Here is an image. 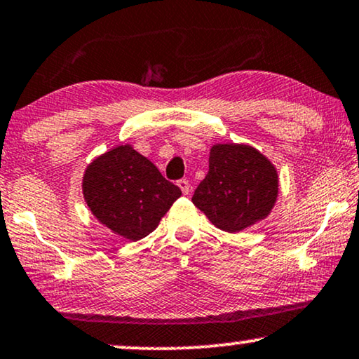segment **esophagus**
<instances>
[{"mask_svg": "<svg viewBox=\"0 0 359 359\" xmlns=\"http://www.w3.org/2000/svg\"><path fill=\"white\" fill-rule=\"evenodd\" d=\"M177 185H179V189L182 190L184 195H189V194H190V184H189V180H185V179L179 180V182H177Z\"/></svg>", "mask_w": 359, "mask_h": 359, "instance_id": "1", "label": "esophagus"}]
</instances>
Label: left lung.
Instances as JSON below:
<instances>
[{
    "label": "left lung",
    "mask_w": 359,
    "mask_h": 359,
    "mask_svg": "<svg viewBox=\"0 0 359 359\" xmlns=\"http://www.w3.org/2000/svg\"><path fill=\"white\" fill-rule=\"evenodd\" d=\"M279 195V175L267 157L248 144H213L208 174L192 202L215 226L243 231L269 217Z\"/></svg>",
    "instance_id": "obj_1"
}]
</instances>
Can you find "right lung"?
<instances>
[{
	"label": "right lung",
	"instance_id": "add662e5",
	"mask_svg": "<svg viewBox=\"0 0 359 359\" xmlns=\"http://www.w3.org/2000/svg\"><path fill=\"white\" fill-rule=\"evenodd\" d=\"M82 192L98 223L130 241L154 231L182 195L131 144L116 146L95 157L83 172Z\"/></svg>",
	"mask_w": 359,
	"mask_h": 359
}]
</instances>
